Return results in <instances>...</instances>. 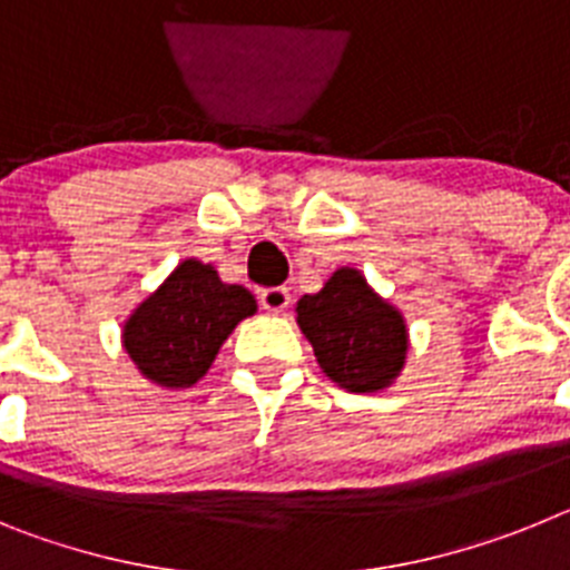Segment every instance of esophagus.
<instances>
[{
	"instance_id": "obj_1",
	"label": "esophagus",
	"mask_w": 570,
	"mask_h": 570,
	"mask_svg": "<svg viewBox=\"0 0 570 570\" xmlns=\"http://www.w3.org/2000/svg\"><path fill=\"white\" fill-rule=\"evenodd\" d=\"M259 305L268 314H282V311L291 305V294L288 288H265L259 291Z\"/></svg>"
}]
</instances>
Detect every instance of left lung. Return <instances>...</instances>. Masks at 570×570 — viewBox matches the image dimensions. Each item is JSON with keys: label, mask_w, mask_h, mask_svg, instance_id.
Instances as JSON below:
<instances>
[{"label": "left lung", "mask_w": 570, "mask_h": 570, "mask_svg": "<svg viewBox=\"0 0 570 570\" xmlns=\"http://www.w3.org/2000/svg\"><path fill=\"white\" fill-rule=\"evenodd\" d=\"M296 325L314 345L322 374L351 394H380L405 367V316L356 268H336L322 291L302 296Z\"/></svg>", "instance_id": "1"}]
</instances>
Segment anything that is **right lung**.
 Wrapping results in <instances>:
<instances>
[{"instance_id": "add662e5", "label": "right lung", "mask_w": 570, "mask_h": 570, "mask_svg": "<svg viewBox=\"0 0 570 570\" xmlns=\"http://www.w3.org/2000/svg\"><path fill=\"white\" fill-rule=\"evenodd\" d=\"M256 314L248 288L219 279L214 265L188 256L122 322V347L139 374L165 391L194 387L223 342Z\"/></svg>"}]
</instances>
